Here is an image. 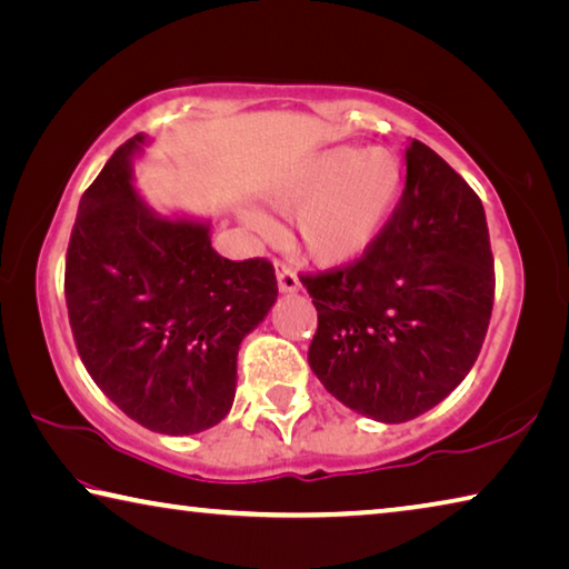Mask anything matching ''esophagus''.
I'll return each mask as SVG.
<instances>
[{
  "label": "esophagus",
  "mask_w": 569,
  "mask_h": 569,
  "mask_svg": "<svg viewBox=\"0 0 569 569\" xmlns=\"http://www.w3.org/2000/svg\"><path fill=\"white\" fill-rule=\"evenodd\" d=\"M276 276H278V288H281V293H298L301 281H298V276L291 271V268L278 266Z\"/></svg>",
  "instance_id": "obj_1"
}]
</instances>
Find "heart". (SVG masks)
<instances>
[{
  "label": "heart",
  "instance_id": "b5f03b06",
  "mask_svg": "<svg viewBox=\"0 0 569 569\" xmlns=\"http://www.w3.org/2000/svg\"><path fill=\"white\" fill-rule=\"evenodd\" d=\"M403 170L389 148L336 146L298 162L266 190L278 213L293 214L301 253L321 268H343L369 253L397 213ZM258 233L273 236L263 210H246Z\"/></svg>",
  "mask_w": 569,
  "mask_h": 569
}]
</instances>
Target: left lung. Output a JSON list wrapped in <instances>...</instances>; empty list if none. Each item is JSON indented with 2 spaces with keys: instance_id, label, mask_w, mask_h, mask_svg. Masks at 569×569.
Returning a JSON list of instances; mask_svg holds the SVG:
<instances>
[{
  "instance_id": "obj_1",
  "label": "left lung",
  "mask_w": 569,
  "mask_h": 569,
  "mask_svg": "<svg viewBox=\"0 0 569 569\" xmlns=\"http://www.w3.org/2000/svg\"><path fill=\"white\" fill-rule=\"evenodd\" d=\"M407 188L361 261L301 278L319 311L308 363L361 417L401 423L437 407L475 366L495 301L487 216L465 178L419 140Z\"/></svg>"
}]
</instances>
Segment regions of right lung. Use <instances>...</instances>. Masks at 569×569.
I'll list each match as a JSON object with an SVG mask.
<instances>
[{"mask_svg":"<svg viewBox=\"0 0 569 569\" xmlns=\"http://www.w3.org/2000/svg\"><path fill=\"white\" fill-rule=\"evenodd\" d=\"M140 132L84 190L67 248L77 351L114 407L150 431L188 437L233 407L240 341L278 298L263 258L228 261L208 218L162 216L134 188Z\"/></svg>","mask_w":569,"mask_h":569,"instance_id":"add662e5","label":"right lung"}]
</instances>
